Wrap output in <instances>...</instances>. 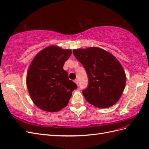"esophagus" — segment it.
Masks as SVG:
<instances>
[{
  "label": "esophagus",
  "mask_w": 149,
  "mask_h": 149,
  "mask_svg": "<svg viewBox=\"0 0 149 149\" xmlns=\"http://www.w3.org/2000/svg\"><path fill=\"white\" fill-rule=\"evenodd\" d=\"M74 82H75L76 84H77V85H79V81H78L77 79L74 80Z\"/></svg>",
  "instance_id": "34e87169"
}]
</instances>
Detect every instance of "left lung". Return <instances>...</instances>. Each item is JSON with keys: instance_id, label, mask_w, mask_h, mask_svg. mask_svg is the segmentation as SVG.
<instances>
[{"instance_id": "obj_1", "label": "left lung", "mask_w": 149, "mask_h": 149, "mask_svg": "<svg viewBox=\"0 0 149 149\" xmlns=\"http://www.w3.org/2000/svg\"><path fill=\"white\" fill-rule=\"evenodd\" d=\"M73 54L88 76V86L82 91L88 102L100 109L117 103L126 83L125 71L117 59L107 51L95 47L74 49Z\"/></svg>"}]
</instances>
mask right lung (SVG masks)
I'll list each match as a JSON object with an SVG mask.
<instances>
[{"mask_svg":"<svg viewBox=\"0 0 149 149\" xmlns=\"http://www.w3.org/2000/svg\"><path fill=\"white\" fill-rule=\"evenodd\" d=\"M71 54L70 49L51 45L42 50L32 61L27 74V87L33 102L41 110L59 111L67 105L72 92L77 88L63 69Z\"/></svg>","mask_w":149,"mask_h":149,"instance_id":"1","label":"right lung"}]
</instances>
